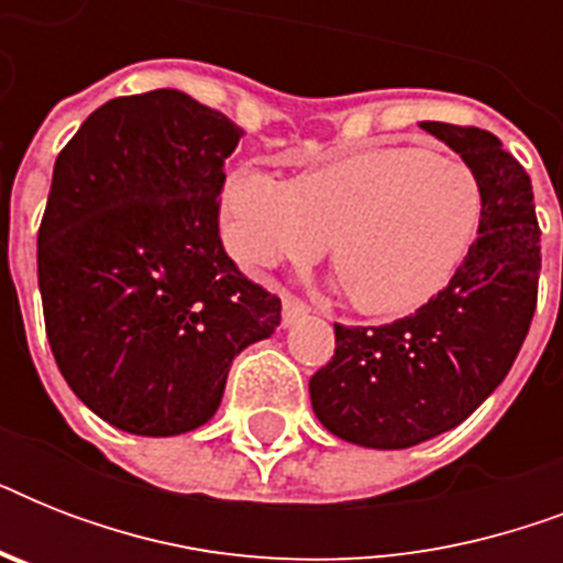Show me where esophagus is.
I'll list each match as a JSON object with an SVG mask.
<instances>
[{
    "label": "esophagus",
    "mask_w": 563,
    "mask_h": 563,
    "mask_svg": "<svg viewBox=\"0 0 563 563\" xmlns=\"http://www.w3.org/2000/svg\"><path fill=\"white\" fill-rule=\"evenodd\" d=\"M307 303H300L298 298H283V327L298 324L300 318H307Z\"/></svg>",
    "instance_id": "34e87169"
}]
</instances>
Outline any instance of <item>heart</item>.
Wrapping results in <instances>:
<instances>
[{
	"label": "heart",
	"mask_w": 563,
	"mask_h": 563,
	"mask_svg": "<svg viewBox=\"0 0 563 563\" xmlns=\"http://www.w3.org/2000/svg\"><path fill=\"white\" fill-rule=\"evenodd\" d=\"M482 184L467 163L411 145L327 161L298 178L242 166L224 184L221 228L247 265L312 263L330 247L339 283L362 316L427 307L476 245Z\"/></svg>",
	"instance_id": "heart-1"
}]
</instances>
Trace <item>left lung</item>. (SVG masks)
Segmentation results:
<instances>
[{
	"label": "left lung",
	"instance_id": "1",
	"mask_svg": "<svg viewBox=\"0 0 563 563\" xmlns=\"http://www.w3.org/2000/svg\"><path fill=\"white\" fill-rule=\"evenodd\" d=\"M482 184L476 245L435 300L383 327L335 324V356L309 379L327 432L368 450H406L450 432L488 400L532 324L541 230L532 180L482 128L420 122Z\"/></svg>",
	"mask_w": 563,
	"mask_h": 563
}]
</instances>
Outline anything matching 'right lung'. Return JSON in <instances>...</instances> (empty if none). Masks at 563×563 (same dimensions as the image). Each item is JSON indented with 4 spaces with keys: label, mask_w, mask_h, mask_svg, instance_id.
Here are the masks:
<instances>
[{
    "label": "right lung",
    "mask_w": 563,
    "mask_h": 563,
    "mask_svg": "<svg viewBox=\"0 0 563 563\" xmlns=\"http://www.w3.org/2000/svg\"><path fill=\"white\" fill-rule=\"evenodd\" d=\"M239 136L163 87L101 104L57 154L37 233L46 335L75 397L122 432L203 427L233 360L280 324V298L219 239Z\"/></svg>",
    "instance_id": "add662e5"
}]
</instances>
